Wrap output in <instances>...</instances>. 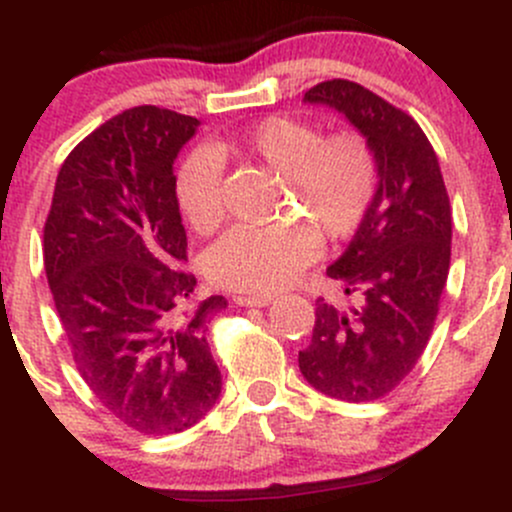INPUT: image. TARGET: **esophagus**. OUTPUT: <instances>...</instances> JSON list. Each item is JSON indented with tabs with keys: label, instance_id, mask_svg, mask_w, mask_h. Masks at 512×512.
<instances>
[{
	"label": "esophagus",
	"instance_id": "esophagus-1",
	"mask_svg": "<svg viewBox=\"0 0 512 512\" xmlns=\"http://www.w3.org/2000/svg\"><path fill=\"white\" fill-rule=\"evenodd\" d=\"M235 304H240V306H270L272 297H247V294H238V297H235Z\"/></svg>",
	"mask_w": 512,
	"mask_h": 512
}]
</instances>
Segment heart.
Here are the masks:
<instances>
[{
	"mask_svg": "<svg viewBox=\"0 0 512 512\" xmlns=\"http://www.w3.org/2000/svg\"><path fill=\"white\" fill-rule=\"evenodd\" d=\"M235 157L284 176V213H301L270 225H235L208 252V274L238 292L272 294L289 287L321 250L316 224L328 240L351 235L378 188V166L360 134L324 139L314 125L294 117H267L235 139H215L193 149L176 171V201L186 223L208 235L225 215L223 159Z\"/></svg>",
	"mask_w": 512,
	"mask_h": 512,
	"instance_id": "heart-1",
	"label": "heart"
}]
</instances>
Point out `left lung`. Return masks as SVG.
<instances>
[{"instance_id":"8db88e82","label":"left lung","mask_w":512,"mask_h":512,"mask_svg":"<svg viewBox=\"0 0 512 512\" xmlns=\"http://www.w3.org/2000/svg\"><path fill=\"white\" fill-rule=\"evenodd\" d=\"M304 102L346 117L370 144L378 188L346 252L326 274L358 304L316 301L306 383L328 397L373 402L417 365L432 336L451 260V211L439 159L422 127L351 80H326Z\"/></svg>"}]
</instances>
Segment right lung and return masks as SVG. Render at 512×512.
I'll use <instances>...</instances> for the list:
<instances>
[{
  "label": "right lung",
  "mask_w": 512,
  "mask_h": 512,
  "mask_svg": "<svg viewBox=\"0 0 512 512\" xmlns=\"http://www.w3.org/2000/svg\"><path fill=\"white\" fill-rule=\"evenodd\" d=\"M201 122L139 105L83 139L58 171L43 267L78 365L107 412L152 437L184 432L220 397L208 346L218 294L196 301L174 161Z\"/></svg>",
  "instance_id": "add662e5"
}]
</instances>
